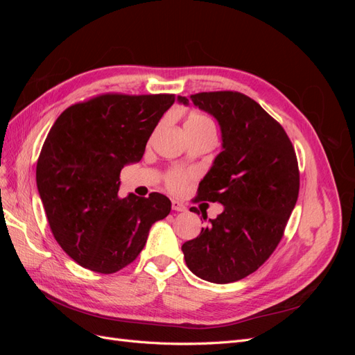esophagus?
<instances>
[{"mask_svg": "<svg viewBox=\"0 0 355 355\" xmlns=\"http://www.w3.org/2000/svg\"><path fill=\"white\" fill-rule=\"evenodd\" d=\"M171 209H173L175 211H185L187 206L184 202H180L178 200H171Z\"/></svg>", "mask_w": 355, "mask_h": 355, "instance_id": "esophagus-1", "label": "esophagus"}]
</instances>
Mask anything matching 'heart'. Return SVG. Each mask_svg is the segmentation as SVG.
I'll return each instance as SVG.
<instances>
[{
	"label": "heart",
	"instance_id": "1",
	"mask_svg": "<svg viewBox=\"0 0 355 355\" xmlns=\"http://www.w3.org/2000/svg\"><path fill=\"white\" fill-rule=\"evenodd\" d=\"M185 127H191V128H198V127H211V123L209 121V118H206L201 114H191L187 121H185ZM194 179V173L189 170H184V168H171L168 170L166 176H164V182L166 187L173 191V192H182L185 191L187 185L189 182Z\"/></svg>",
	"mask_w": 355,
	"mask_h": 355
}]
</instances>
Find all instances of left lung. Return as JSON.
<instances>
[{
  "label": "left lung",
  "instance_id": "obj_1",
  "mask_svg": "<svg viewBox=\"0 0 355 355\" xmlns=\"http://www.w3.org/2000/svg\"><path fill=\"white\" fill-rule=\"evenodd\" d=\"M178 101H191L216 118L223 148L197 197L223 204V211L209 219L197 239L184 243L185 262L206 282H239L254 272L283 237L299 196L295 148L280 123L243 93L202 92Z\"/></svg>",
  "mask_w": 355,
  "mask_h": 355
}]
</instances>
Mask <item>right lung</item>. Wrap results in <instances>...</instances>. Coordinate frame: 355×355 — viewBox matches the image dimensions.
Returning a JSON list of instances; mask_svg holds the SVG:
<instances>
[{
    "label": "right lung",
    "instance_id": "1",
    "mask_svg": "<svg viewBox=\"0 0 355 355\" xmlns=\"http://www.w3.org/2000/svg\"><path fill=\"white\" fill-rule=\"evenodd\" d=\"M175 94H99L63 111L37 163V187L50 230L83 268L114 274L145 247L153 223L171 210L158 192L120 198V173L141 161Z\"/></svg>",
    "mask_w": 355,
    "mask_h": 355
}]
</instances>
